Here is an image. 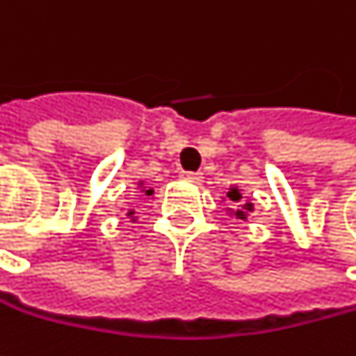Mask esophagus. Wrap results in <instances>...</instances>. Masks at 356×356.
<instances>
[{
	"mask_svg": "<svg viewBox=\"0 0 356 356\" xmlns=\"http://www.w3.org/2000/svg\"><path fill=\"white\" fill-rule=\"evenodd\" d=\"M181 177L183 179H187V181H193V183H200L202 181V173H191V171H183L181 173Z\"/></svg>",
	"mask_w": 356,
	"mask_h": 356,
	"instance_id": "obj_1",
	"label": "esophagus"
}]
</instances>
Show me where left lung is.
<instances>
[{"label": "left lung", "instance_id": "8db88e82", "mask_svg": "<svg viewBox=\"0 0 356 356\" xmlns=\"http://www.w3.org/2000/svg\"><path fill=\"white\" fill-rule=\"evenodd\" d=\"M227 197H229V200L233 202V206H235V208H229V212L235 214V218L248 220L249 212H253V204L243 200L241 189H239V187H231V189L227 191Z\"/></svg>", "mask_w": 356, "mask_h": 356}]
</instances>
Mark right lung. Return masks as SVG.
Listing matches in <instances>:
<instances>
[{"mask_svg":"<svg viewBox=\"0 0 356 356\" xmlns=\"http://www.w3.org/2000/svg\"><path fill=\"white\" fill-rule=\"evenodd\" d=\"M138 185L142 187V193H146V195H152V193H154V189H150V187H144V181H140ZM131 214H134V210H129V212H127V216H131Z\"/></svg>","mask_w":356,"mask_h":356,"instance_id":"1","label":"right lung"}]
</instances>
